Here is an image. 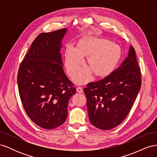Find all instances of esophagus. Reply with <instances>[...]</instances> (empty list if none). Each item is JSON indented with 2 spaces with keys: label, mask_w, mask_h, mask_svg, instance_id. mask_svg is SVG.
Instances as JSON below:
<instances>
[{
  "label": "esophagus",
  "mask_w": 157,
  "mask_h": 157,
  "mask_svg": "<svg viewBox=\"0 0 157 157\" xmlns=\"http://www.w3.org/2000/svg\"><path fill=\"white\" fill-rule=\"evenodd\" d=\"M77 91L79 93H82L83 92V89L81 86H78L77 88Z\"/></svg>",
  "instance_id": "34e87169"
}]
</instances>
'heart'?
Returning a JSON list of instances; mask_svg holds the SVG:
<instances>
[{"label": "heart", "mask_w": 157, "mask_h": 157, "mask_svg": "<svg viewBox=\"0 0 157 157\" xmlns=\"http://www.w3.org/2000/svg\"><path fill=\"white\" fill-rule=\"evenodd\" d=\"M88 57L90 67L84 68L75 78L77 83L87 82L93 73L105 77L115 68L119 60L121 50L118 46L106 39L88 38L82 40L77 48L69 46L65 52V65L68 74L74 77L84 63V57Z\"/></svg>", "instance_id": "heart-1"}]
</instances>
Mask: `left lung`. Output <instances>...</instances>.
I'll use <instances>...</instances> for the list:
<instances>
[{"mask_svg":"<svg viewBox=\"0 0 157 157\" xmlns=\"http://www.w3.org/2000/svg\"><path fill=\"white\" fill-rule=\"evenodd\" d=\"M138 66L135 50L131 46L128 56L116 70L84 88L89 119L95 127L110 130L126 117L141 88Z\"/></svg>","mask_w":157,"mask_h":157,"instance_id":"8db88e82","label":"left lung"}]
</instances>
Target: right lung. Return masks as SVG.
I'll return each instance as SVG.
<instances>
[{
	"mask_svg": "<svg viewBox=\"0 0 157 157\" xmlns=\"http://www.w3.org/2000/svg\"><path fill=\"white\" fill-rule=\"evenodd\" d=\"M67 29L42 33L33 42L17 73L19 94L30 119L46 130L63 124L76 88L65 75L60 53Z\"/></svg>",
	"mask_w": 157,
	"mask_h": 157,
	"instance_id": "obj_1",
	"label": "right lung"
}]
</instances>
